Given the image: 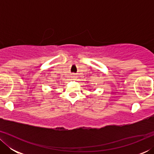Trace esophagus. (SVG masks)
Segmentation results:
<instances>
[{"mask_svg":"<svg viewBox=\"0 0 154 154\" xmlns=\"http://www.w3.org/2000/svg\"><path fill=\"white\" fill-rule=\"evenodd\" d=\"M73 78H75V75H73Z\"/></svg>","mask_w":154,"mask_h":154,"instance_id":"1","label":"esophagus"}]
</instances>
